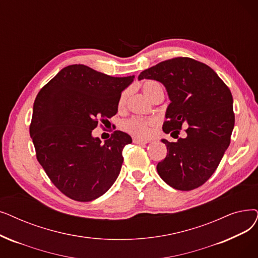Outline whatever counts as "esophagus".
<instances>
[{
	"label": "esophagus",
	"instance_id": "34e87169",
	"mask_svg": "<svg viewBox=\"0 0 258 258\" xmlns=\"http://www.w3.org/2000/svg\"><path fill=\"white\" fill-rule=\"evenodd\" d=\"M133 142L136 143V144H147L149 143V140L147 139H142V138H138V137H135L133 138Z\"/></svg>",
	"mask_w": 258,
	"mask_h": 258
}]
</instances>
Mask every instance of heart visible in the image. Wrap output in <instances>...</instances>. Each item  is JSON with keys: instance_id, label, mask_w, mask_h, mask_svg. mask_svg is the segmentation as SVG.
<instances>
[{"instance_id": "obj_1", "label": "heart", "mask_w": 258, "mask_h": 258, "mask_svg": "<svg viewBox=\"0 0 258 258\" xmlns=\"http://www.w3.org/2000/svg\"><path fill=\"white\" fill-rule=\"evenodd\" d=\"M158 89H162V86L160 83L156 81H147L142 85V92L149 99L152 97V95L156 91H158ZM126 99H127V93L123 92L120 95L118 99V103H117V106L120 110L124 108ZM155 124H156V119H153V118L144 119V118H138V117H132L125 121H123L121 125L123 130L132 134V135L145 138L149 136L151 127L154 126Z\"/></svg>"}]
</instances>
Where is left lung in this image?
<instances>
[{
	"mask_svg": "<svg viewBox=\"0 0 258 258\" xmlns=\"http://www.w3.org/2000/svg\"><path fill=\"white\" fill-rule=\"evenodd\" d=\"M138 79L161 82L169 94L162 130L172 135L186 127L185 138L162 139L165 158L157 164L162 180L179 191H191L213 175L230 145L235 123L229 87L207 64L177 57L143 71Z\"/></svg>",
	"mask_w": 258,
	"mask_h": 258,
	"instance_id": "8db88e82",
	"label": "left lung"
}]
</instances>
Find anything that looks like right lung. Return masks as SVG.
Here are the masks:
<instances>
[{
    "label": "right lung",
    "instance_id": "add662e5",
    "mask_svg": "<svg viewBox=\"0 0 258 258\" xmlns=\"http://www.w3.org/2000/svg\"><path fill=\"white\" fill-rule=\"evenodd\" d=\"M134 80L110 77L91 67L66 66L44 85L33 103L29 126L39 163L61 193L92 201L114 184L132 138L115 131L104 143L94 138L98 122L118 111V99Z\"/></svg>",
    "mask_w": 258,
    "mask_h": 258
}]
</instances>
